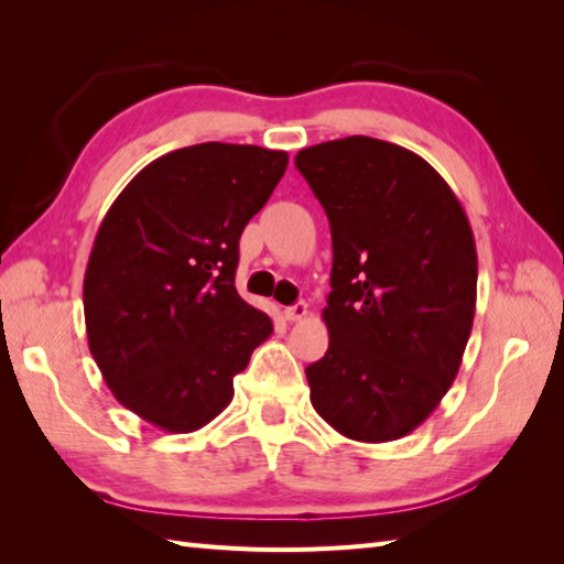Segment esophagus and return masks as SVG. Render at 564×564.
<instances>
[{"instance_id": "1", "label": "esophagus", "mask_w": 564, "mask_h": 564, "mask_svg": "<svg viewBox=\"0 0 564 564\" xmlns=\"http://www.w3.org/2000/svg\"><path fill=\"white\" fill-rule=\"evenodd\" d=\"M305 315H307V305H305V301H297L295 305H291V307H285V310H283V317L289 319V322H301Z\"/></svg>"}]
</instances>
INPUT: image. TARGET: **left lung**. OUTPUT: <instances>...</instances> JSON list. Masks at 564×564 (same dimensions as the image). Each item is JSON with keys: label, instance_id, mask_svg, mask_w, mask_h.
<instances>
[{"label": "left lung", "instance_id": "left-lung-1", "mask_svg": "<svg viewBox=\"0 0 564 564\" xmlns=\"http://www.w3.org/2000/svg\"><path fill=\"white\" fill-rule=\"evenodd\" d=\"M297 172L327 213V354L305 368L310 400L341 436L414 431L453 386L470 339L477 251L467 215L419 154L351 135L305 148Z\"/></svg>", "mask_w": 564, "mask_h": 564}]
</instances>
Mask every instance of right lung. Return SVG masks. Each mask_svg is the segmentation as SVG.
<instances>
[{"mask_svg":"<svg viewBox=\"0 0 564 564\" xmlns=\"http://www.w3.org/2000/svg\"><path fill=\"white\" fill-rule=\"evenodd\" d=\"M283 150L200 142L150 162L106 213L84 273L89 351L113 398L172 434L213 422L271 317L235 289L239 235Z\"/></svg>","mask_w":564,"mask_h":564,"instance_id":"obj_1","label":"right lung"}]
</instances>
